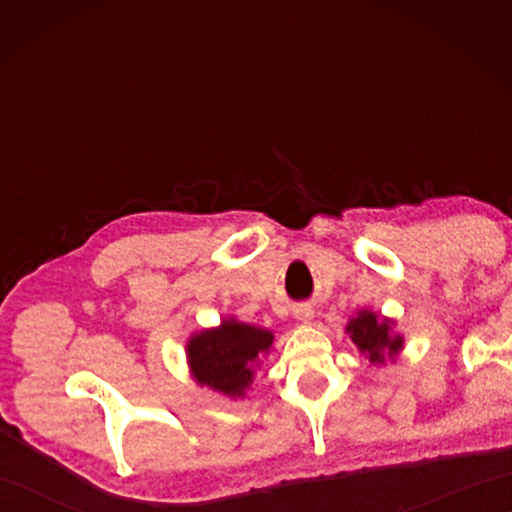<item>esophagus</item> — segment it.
Masks as SVG:
<instances>
[{
  "label": "esophagus",
  "instance_id": "1",
  "mask_svg": "<svg viewBox=\"0 0 512 512\" xmlns=\"http://www.w3.org/2000/svg\"><path fill=\"white\" fill-rule=\"evenodd\" d=\"M293 314H296V318L302 320V323H311V320H314V309H311L309 305L296 307V311H293Z\"/></svg>",
  "mask_w": 512,
  "mask_h": 512
}]
</instances>
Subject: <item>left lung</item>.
I'll use <instances>...</instances> for the list:
<instances>
[{
	"label": "left lung",
	"instance_id": "1",
	"mask_svg": "<svg viewBox=\"0 0 512 512\" xmlns=\"http://www.w3.org/2000/svg\"><path fill=\"white\" fill-rule=\"evenodd\" d=\"M345 332L350 334L363 357L375 366H384L386 359H395L404 348V336L393 334V320L368 309H361L357 316L350 318Z\"/></svg>",
	"mask_w": 512,
	"mask_h": 512
}]
</instances>
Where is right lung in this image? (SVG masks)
Segmentation results:
<instances>
[{"label":"right lung","mask_w":512,"mask_h":512,"mask_svg":"<svg viewBox=\"0 0 512 512\" xmlns=\"http://www.w3.org/2000/svg\"><path fill=\"white\" fill-rule=\"evenodd\" d=\"M273 339L268 329L228 318L187 341V363L201 386L228 397H244L253 384L259 359L271 350Z\"/></svg>","instance_id":"obj_1"}]
</instances>
